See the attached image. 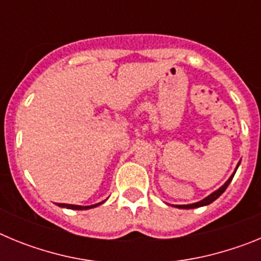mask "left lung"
I'll return each mask as SVG.
<instances>
[{"instance_id": "left-lung-1", "label": "left lung", "mask_w": 261, "mask_h": 261, "mask_svg": "<svg viewBox=\"0 0 261 261\" xmlns=\"http://www.w3.org/2000/svg\"><path fill=\"white\" fill-rule=\"evenodd\" d=\"M239 165H241V162H239L238 165H237V167H235V170H234V172H232V174H231V176H230L229 179L226 180V183L223 184V186H221L220 188H218V190L214 191V192H212L209 196H206V197H205V199H202L201 201L193 202V204H187V205H175V208H180V209H193V208H200V206H205V205L212 204V202H213L214 200L218 199V197H220V196L222 195L223 192H225L226 188H227V187H229V184L231 183L232 177H234L235 172H237V170H238Z\"/></svg>"}]
</instances>
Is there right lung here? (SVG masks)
Wrapping results in <instances>:
<instances>
[{
  "label": "right lung",
  "instance_id": "right-lung-1",
  "mask_svg": "<svg viewBox=\"0 0 261 261\" xmlns=\"http://www.w3.org/2000/svg\"><path fill=\"white\" fill-rule=\"evenodd\" d=\"M106 201V200H105ZM105 201H100L98 204L94 205H87V206H84V205H73V204H57L60 208H66V209H73V211H87V209H93L99 206V205H102Z\"/></svg>",
  "mask_w": 261,
  "mask_h": 261
}]
</instances>
